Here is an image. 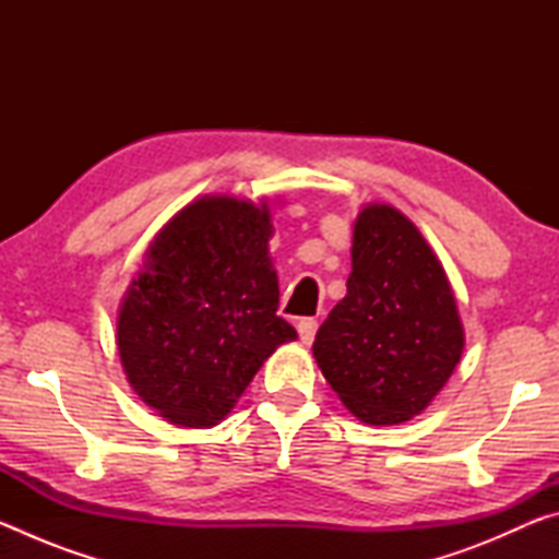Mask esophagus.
<instances>
[{"mask_svg":"<svg viewBox=\"0 0 559 559\" xmlns=\"http://www.w3.org/2000/svg\"><path fill=\"white\" fill-rule=\"evenodd\" d=\"M318 333V320L316 318H300L298 320V335L306 345H310L316 340Z\"/></svg>","mask_w":559,"mask_h":559,"instance_id":"1","label":"esophagus"}]
</instances>
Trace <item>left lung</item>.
<instances>
[{
	"label": "left lung",
	"instance_id": "8db88e82",
	"mask_svg": "<svg viewBox=\"0 0 559 559\" xmlns=\"http://www.w3.org/2000/svg\"><path fill=\"white\" fill-rule=\"evenodd\" d=\"M461 353L456 298L429 243L392 206H365L347 296L313 343L325 380L357 419L390 427L427 409Z\"/></svg>",
	"mask_w": 559,
	"mask_h": 559
}]
</instances>
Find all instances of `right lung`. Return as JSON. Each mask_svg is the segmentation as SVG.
Masks as SVG:
<instances>
[{"label": "right lung", "instance_id": "1", "mask_svg": "<svg viewBox=\"0 0 559 559\" xmlns=\"http://www.w3.org/2000/svg\"><path fill=\"white\" fill-rule=\"evenodd\" d=\"M266 204L204 197L150 246L118 316V353L143 402L177 427H214L273 349L278 310Z\"/></svg>", "mask_w": 559, "mask_h": 559}]
</instances>
